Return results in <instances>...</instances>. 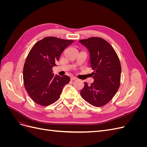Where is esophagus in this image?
<instances>
[{"label":"esophagus","mask_w":147,"mask_h":147,"mask_svg":"<svg viewBox=\"0 0 147 147\" xmlns=\"http://www.w3.org/2000/svg\"><path fill=\"white\" fill-rule=\"evenodd\" d=\"M76 79H77V78L75 77H70V80L72 81H74V80H76Z\"/></svg>","instance_id":"1"}]
</instances>
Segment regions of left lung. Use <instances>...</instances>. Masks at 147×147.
<instances>
[{
  "label": "left lung",
  "mask_w": 147,
  "mask_h": 147,
  "mask_svg": "<svg viewBox=\"0 0 147 147\" xmlns=\"http://www.w3.org/2000/svg\"><path fill=\"white\" fill-rule=\"evenodd\" d=\"M79 42L90 52L94 80L90 86L84 82L81 96L93 106H104L112 100L120 85L121 67L118 55L110 44L102 38L91 37Z\"/></svg>",
  "instance_id": "8db88e82"
}]
</instances>
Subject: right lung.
<instances>
[{"instance_id": "right-lung-1", "label": "right lung", "mask_w": 147, "mask_h": 147, "mask_svg": "<svg viewBox=\"0 0 147 147\" xmlns=\"http://www.w3.org/2000/svg\"><path fill=\"white\" fill-rule=\"evenodd\" d=\"M73 42L72 40L47 37L31 48L24 65L23 80L26 91L35 103L48 106L59 99L70 78L67 75L55 76L52 68L56 65L62 52Z\"/></svg>"}]
</instances>
